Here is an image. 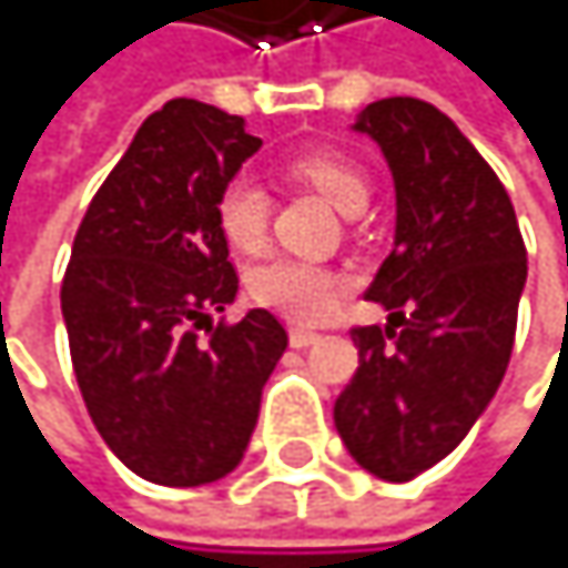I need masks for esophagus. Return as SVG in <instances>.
I'll list each match as a JSON object with an SVG mask.
<instances>
[{
    "label": "esophagus",
    "instance_id": "34e87169",
    "mask_svg": "<svg viewBox=\"0 0 568 568\" xmlns=\"http://www.w3.org/2000/svg\"><path fill=\"white\" fill-rule=\"evenodd\" d=\"M320 341V334L316 331H306V326H293V331H290V344L293 347H310V344H316Z\"/></svg>",
    "mask_w": 568,
    "mask_h": 568
}]
</instances>
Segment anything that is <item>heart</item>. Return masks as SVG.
<instances>
[{
  "label": "heart",
  "mask_w": 568,
  "mask_h": 568,
  "mask_svg": "<svg viewBox=\"0 0 568 568\" xmlns=\"http://www.w3.org/2000/svg\"><path fill=\"white\" fill-rule=\"evenodd\" d=\"M290 170L300 180L313 183L344 214H361L367 207L371 183L364 170L341 149L331 145L306 149L300 156H293ZM268 214H272L268 190L252 173H234L221 183L214 197V217L221 234L234 248L242 252L262 248L268 234ZM341 286L344 275L334 272L331 265L293 258V255H275L252 272V296L262 306H272L282 316L300 323H313L331 313Z\"/></svg>",
  "instance_id": "1"
}]
</instances>
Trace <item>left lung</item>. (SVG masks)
I'll use <instances>...</instances> for the list:
<instances>
[{
  "instance_id": "1",
  "label": "left lung",
  "mask_w": 568,
  "mask_h": 568,
  "mask_svg": "<svg viewBox=\"0 0 568 568\" xmlns=\"http://www.w3.org/2000/svg\"><path fill=\"white\" fill-rule=\"evenodd\" d=\"M354 129L395 180V248L364 293L392 316L351 331L334 423L367 474L402 484L460 446L505 378L528 255L505 183L436 104L382 98Z\"/></svg>"
}]
</instances>
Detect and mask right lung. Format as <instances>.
Listing matches in <instances>:
<instances>
[{
  "label": "right lung",
  "instance_id": "right-lung-1",
  "mask_svg": "<svg viewBox=\"0 0 568 568\" xmlns=\"http://www.w3.org/2000/svg\"><path fill=\"white\" fill-rule=\"evenodd\" d=\"M242 115L173 98L135 132L74 234L60 286L88 416L142 480L231 474L290 337L268 310L217 320L237 293L214 197L258 152Z\"/></svg>",
  "mask_w": 568,
  "mask_h": 568
}]
</instances>
